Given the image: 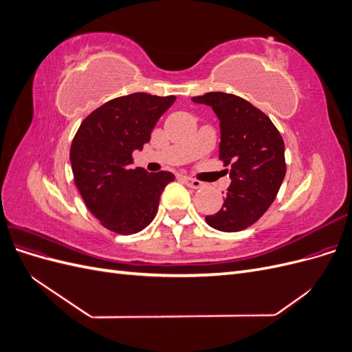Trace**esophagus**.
<instances>
[{
  "label": "esophagus",
  "mask_w": 352,
  "mask_h": 352,
  "mask_svg": "<svg viewBox=\"0 0 352 352\" xmlns=\"http://www.w3.org/2000/svg\"><path fill=\"white\" fill-rule=\"evenodd\" d=\"M182 179H184V182L189 188H192V189H198V188L202 186V182H199V180H197V179H192V177H189V176H184Z\"/></svg>",
  "instance_id": "1"
}]
</instances>
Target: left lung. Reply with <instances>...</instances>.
Returning a JSON list of instances; mask_svg holds the SVG:
<instances>
[{
	"instance_id": "left-lung-1",
	"label": "left lung",
	"mask_w": 352,
	"mask_h": 352,
	"mask_svg": "<svg viewBox=\"0 0 352 352\" xmlns=\"http://www.w3.org/2000/svg\"><path fill=\"white\" fill-rule=\"evenodd\" d=\"M192 101L210 105L219 117V158L230 167L225 202L206 217L207 225L220 232L247 229L267 211L283 182L282 136L261 110L233 94L207 92Z\"/></svg>"
}]
</instances>
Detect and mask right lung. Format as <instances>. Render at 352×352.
I'll list each match as a JSON object with an SVG mask.
<instances>
[{"label":"right lung","instance_id":"add662e5","mask_svg":"<svg viewBox=\"0 0 352 352\" xmlns=\"http://www.w3.org/2000/svg\"><path fill=\"white\" fill-rule=\"evenodd\" d=\"M175 100L144 92L114 98L94 110L73 138L74 184L88 210L111 232L132 235L145 229L166 185L175 180L170 172L129 167L132 153L150 142L155 123Z\"/></svg>","mask_w":352,"mask_h":352}]
</instances>
